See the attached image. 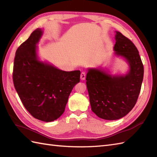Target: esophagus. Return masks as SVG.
Returning <instances> with one entry per match:
<instances>
[{
	"label": "esophagus",
	"instance_id": "obj_1",
	"mask_svg": "<svg viewBox=\"0 0 157 157\" xmlns=\"http://www.w3.org/2000/svg\"><path fill=\"white\" fill-rule=\"evenodd\" d=\"M85 78H86V74L84 72H82L81 74H80V79L82 80H85Z\"/></svg>",
	"mask_w": 157,
	"mask_h": 157
}]
</instances>
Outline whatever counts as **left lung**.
Segmentation results:
<instances>
[{
	"mask_svg": "<svg viewBox=\"0 0 157 157\" xmlns=\"http://www.w3.org/2000/svg\"><path fill=\"white\" fill-rule=\"evenodd\" d=\"M114 56L128 63L125 74H112L106 68H87L86 87L92 111L105 120H116L126 116L136 104L143 79L144 69L135 45L116 31Z\"/></svg>",
	"mask_w": 157,
	"mask_h": 157,
	"instance_id": "8db88e82",
	"label": "left lung"
}]
</instances>
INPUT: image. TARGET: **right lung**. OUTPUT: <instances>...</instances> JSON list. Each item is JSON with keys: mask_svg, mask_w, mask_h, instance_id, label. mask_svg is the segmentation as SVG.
<instances>
[{"mask_svg": "<svg viewBox=\"0 0 157 157\" xmlns=\"http://www.w3.org/2000/svg\"><path fill=\"white\" fill-rule=\"evenodd\" d=\"M44 28H37L17 49L13 82L16 90L28 112L36 119L51 122L65 111L73 87L80 82V71L59 69L38 56Z\"/></svg>", "mask_w": 157, "mask_h": 157, "instance_id": "1", "label": "right lung"}]
</instances>
